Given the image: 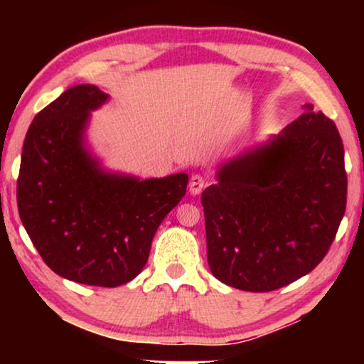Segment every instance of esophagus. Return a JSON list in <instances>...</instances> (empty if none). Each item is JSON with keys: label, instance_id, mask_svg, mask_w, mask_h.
<instances>
[{"label": "esophagus", "instance_id": "esophagus-1", "mask_svg": "<svg viewBox=\"0 0 364 364\" xmlns=\"http://www.w3.org/2000/svg\"><path fill=\"white\" fill-rule=\"evenodd\" d=\"M207 178L200 176V173H193L191 177V183H188V191H191L192 196H198L203 188L207 187Z\"/></svg>", "mask_w": 364, "mask_h": 364}]
</instances>
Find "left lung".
Here are the masks:
<instances>
[{
    "mask_svg": "<svg viewBox=\"0 0 364 364\" xmlns=\"http://www.w3.org/2000/svg\"><path fill=\"white\" fill-rule=\"evenodd\" d=\"M296 121L222 164L202 193L213 277L272 291L310 273L330 250L346 208L345 149L313 104Z\"/></svg>",
    "mask_w": 364,
    "mask_h": 364,
    "instance_id": "8db88e82",
    "label": "left lung"
}]
</instances>
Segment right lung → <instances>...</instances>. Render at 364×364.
<instances>
[{
	"label": "right lung",
	"instance_id": "add662e5",
	"mask_svg": "<svg viewBox=\"0 0 364 364\" xmlns=\"http://www.w3.org/2000/svg\"><path fill=\"white\" fill-rule=\"evenodd\" d=\"M109 99L79 84L36 114L23 144L16 198L33 245L59 277L114 288L142 272L152 238L186 196L188 176L107 172L84 142L91 111Z\"/></svg>",
	"mask_w": 364,
	"mask_h": 364
}]
</instances>
